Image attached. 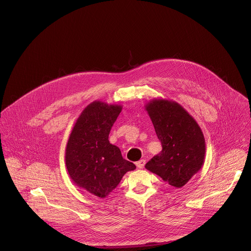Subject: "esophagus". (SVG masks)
Instances as JSON below:
<instances>
[{
    "label": "esophagus",
    "instance_id": "34e87169",
    "mask_svg": "<svg viewBox=\"0 0 251 251\" xmlns=\"http://www.w3.org/2000/svg\"><path fill=\"white\" fill-rule=\"evenodd\" d=\"M145 164H146V161H145V160H140V161L136 162V166H137L139 169H143V168H144Z\"/></svg>",
    "mask_w": 251,
    "mask_h": 251
}]
</instances>
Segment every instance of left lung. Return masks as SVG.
<instances>
[{
    "mask_svg": "<svg viewBox=\"0 0 251 251\" xmlns=\"http://www.w3.org/2000/svg\"><path fill=\"white\" fill-rule=\"evenodd\" d=\"M145 107L163 148L145 168L169 185L182 188L203 165V134L196 120L175 101L154 99Z\"/></svg>",
    "mask_w": 251,
    "mask_h": 251,
    "instance_id": "1",
    "label": "left lung"
}]
</instances>
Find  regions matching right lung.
I'll use <instances>...</instances> for the list:
<instances>
[{
    "label": "right lung",
    "mask_w": 251,
    "mask_h": 251,
    "mask_svg": "<svg viewBox=\"0 0 251 251\" xmlns=\"http://www.w3.org/2000/svg\"><path fill=\"white\" fill-rule=\"evenodd\" d=\"M121 110L120 105L90 103L76 120L66 145L65 165L71 180L101 199L119 185L127 172L136 169L108 140Z\"/></svg>",
    "instance_id": "1"
}]
</instances>
